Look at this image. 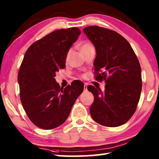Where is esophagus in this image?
<instances>
[{"instance_id": "esophagus-1", "label": "esophagus", "mask_w": 159, "mask_h": 159, "mask_svg": "<svg viewBox=\"0 0 159 159\" xmlns=\"http://www.w3.org/2000/svg\"><path fill=\"white\" fill-rule=\"evenodd\" d=\"M87 87H88V85H87V84H85L84 85V91H87L88 90V88H87Z\"/></svg>"}]
</instances>
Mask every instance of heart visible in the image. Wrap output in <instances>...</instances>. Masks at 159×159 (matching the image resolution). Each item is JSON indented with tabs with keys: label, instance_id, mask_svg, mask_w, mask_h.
<instances>
[{
	"label": "heart",
	"instance_id": "heart-1",
	"mask_svg": "<svg viewBox=\"0 0 159 159\" xmlns=\"http://www.w3.org/2000/svg\"><path fill=\"white\" fill-rule=\"evenodd\" d=\"M94 48L93 44L91 43L89 41H85V42H83L81 43H80L79 45V50L80 52H81L82 54L86 51L88 49H90V48ZM69 55H70V51H69L68 53H67L66 55V60H67L69 57Z\"/></svg>",
	"mask_w": 159,
	"mask_h": 159
}]
</instances>
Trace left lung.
I'll use <instances>...</instances> for the list:
<instances>
[{"mask_svg": "<svg viewBox=\"0 0 159 159\" xmlns=\"http://www.w3.org/2000/svg\"><path fill=\"white\" fill-rule=\"evenodd\" d=\"M83 32L96 50L95 79L106 83L103 92L99 87H88L94 96L91 116L107 127L125 124L140 98L142 83L138 59L128 41L117 32L98 26L85 27Z\"/></svg>", "mask_w": 159, "mask_h": 159, "instance_id": "1", "label": "left lung"}]
</instances>
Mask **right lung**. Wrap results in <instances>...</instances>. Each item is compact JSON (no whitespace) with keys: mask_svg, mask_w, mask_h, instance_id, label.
Instances as JSON below:
<instances>
[{"mask_svg":"<svg viewBox=\"0 0 159 159\" xmlns=\"http://www.w3.org/2000/svg\"><path fill=\"white\" fill-rule=\"evenodd\" d=\"M80 34L77 27L51 32L28 48L18 74L20 100L37 127L50 130L65 122L83 83L60 88L56 72L65 67L66 57Z\"/></svg>","mask_w":159,"mask_h":159,"instance_id":"1","label":"right lung"}]
</instances>
